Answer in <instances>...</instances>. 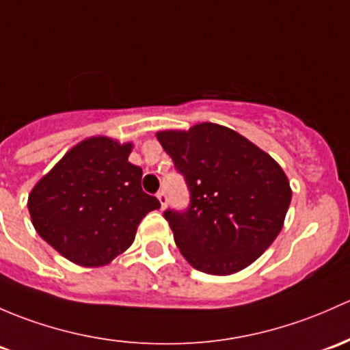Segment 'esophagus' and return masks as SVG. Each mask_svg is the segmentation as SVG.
Here are the masks:
<instances>
[{
	"label": "esophagus",
	"mask_w": 350,
	"mask_h": 350,
	"mask_svg": "<svg viewBox=\"0 0 350 350\" xmlns=\"http://www.w3.org/2000/svg\"><path fill=\"white\" fill-rule=\"evenodd\" d=\"M157 200H159L161 203V208H165V204H167V194L164 193V191H161V193H157Z\"/></svg>",
	"instance_id": "34e87169"
}]
</instances>
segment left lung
<instances>
[{
    "label": "left lung",
    "instance_id": "8db88e82",
    "mask_svg": "<svg viewBox=\"0 0 350 350\" xmlns=\"http://www.w3.org/2000/svg\"><path fill=\"white\" fill-rule=\"evenodd\" d=\"M157 139L189 191L186 209L164 211L179 252L209 275L237 273L255 262L280 233L292 200L283 169L218 124L157 132Z\"/></svg>",
    "mask_w": 350,
    "mask_h": 350
}]
</instances>
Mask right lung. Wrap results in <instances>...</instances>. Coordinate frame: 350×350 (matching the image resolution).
Returning a JSON list of instances; mask_svg holds the SVG:
<instances>
[{
  "label": "right lung",
  "instance_id": "add662e5",
  "mask_svg": "<svg viewBox=\"0 0 350 350\" xmlns=\"http://www.w3.org/2000/svg\"><path fill=\"white\" fill-rule=\"evenodd\" d=\"M132 144L90 137L70 149L28 196L40 237L70 262L102 267L126 252L159 200L142 191Z\"/></svg>",
  "mask_w": 350,
  "mask_h": 350
}]
</instances>
